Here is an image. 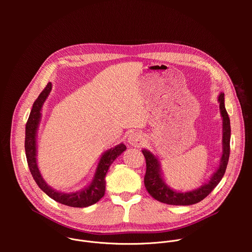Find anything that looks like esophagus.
Segmentation results:
<instances>
[{"label": "esophagus", "mask_w": 252, "mask_h": 252, "mask_svg": "<svg viewBox=\"0 0 252 252\" xmlns=\"http://www.w3.org/2000/svg\"><path fill=\"white\" fill-rule=\"evenodd\" d=\"M145 141H146L145 134L140 131H132L127 137L128 145H130L131 147H134V148L142 147L143 145H145Z\"/></svg>", "instance_id": "1"}]
</instances>
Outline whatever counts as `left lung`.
I'll return each instance as SVG.
<instances>
[{
  "mask_svg": "<svg viewBox=\"0 0 252 252\" xmlns=\"http://www.w3.org/2000/svg\"><path fill=\"white\" fill-rule=\"evenodd\" d=\"M220 110L222 117V156L218 170L209 181L200 188L187 192H179L171 189L164 182L159 161L147 150H142L147 162V171L145 175V186L149 193L157 200L171 205H190L204 199L217 187L223 177L228 163L230 153V121L224 106V94L219 95Z\"/></svg>",
  "mask_w": 252,
  "mask_h": 252,
  "instance_id": "obj_1",
  "label": "left lung"
}]
</instances>
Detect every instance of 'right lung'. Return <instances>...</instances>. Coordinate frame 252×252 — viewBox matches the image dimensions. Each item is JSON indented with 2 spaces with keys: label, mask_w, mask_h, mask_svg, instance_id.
Here are the masks:
<instances>
[{
  "label": "right lung",
  "mask_w": 252,
  "mask_h": 252,
  "mask_svg": "<svg viewBox=\"0 0 252 252\" xmlns=\"http://www.w3.org/2000/svg\"><path fill=\"white\" fill-rule=\"evenodd\" d=\"M51 90L52 84L49 83L44 91L40 94L38 98L34 100L26 125L25 150L28 165L34 182L37 183L39 188L51 198L62 204L71 207H87L94 204L104 195L105 175L107 173V170H109L111 164L115 161V159L126 150V147L124 143H120V145L116 146L115 148L106 151L101 156L93 181L86 189L69 193L61 192L52 189L44 181L37 163V131L41 122L42 107L48 95L50 94Z\"/></svg>",
  "instance_id": "1"
}]
</instances>
